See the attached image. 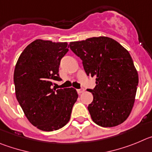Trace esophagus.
Returning <instances> with one entry per match:
<instances>
[{
	"label": "esophagus",
	"instance_id": "1",
	"mask_svg": "<svg viewBox=\"0 0 152 152\" xmlns=\"http://www.w3.org/2000/svg\"><path fill=\"white\" fill-rule=\"evenodd\" d=\"M84 91H85V88H80V89H77L78 94H81V93H83Z\"/></svg>",
	"mask_w": 152,
	"mask_h": 152
}]
</instances>
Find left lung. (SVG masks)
<instances>
[{
    "mask_svg": "<svg viewBox=\"0 0 152 152\" xmlns=\"http://www.w3.org/2000/svg\"><path fill=\"white\" fill-rule=\"evenodd\" d=\"M83 61L87 76L95 78L96 86L88 91L93 101L88 110L91 119L103 127L124 123L135 102L139 75L129 51L108 37H92L69 43Z\"/></svg>",
    "mask_w": 152,
    "mask_h": 152,
    "instance_id": "1",
    "label": "left lung"
}]
</instances>
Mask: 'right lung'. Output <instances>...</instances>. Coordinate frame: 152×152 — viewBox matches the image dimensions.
<instances>
[{"label":"right lung","mask_w":152,"mask_h":152,"mask_svg":"<svg viewBox=\"0 0 152 152\" xmlns=\"http://www.w3.org/2000/svg\"><path fill=\"white\" fill-rule=\"evenodd\" d=\"M69 50L67 42L37 39L20 54L13 74L16 99L31 124L54 131L69 122L78 94L73 88L56 89L61 60Z\"/></svg>","instance_id":"1"}]
</instances>
